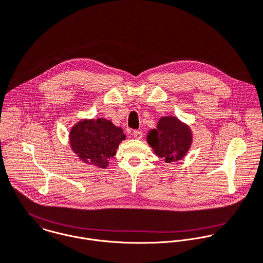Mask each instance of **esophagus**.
<instances>
[{"label":"esophagus","mask_w":263,"mask_h":263,"mask_svg":"<svg viewBox=\"0 0 263 263\" xmlns=\"http://www.w3.org/2000/svg\"><path fill=\"white\" fill-rule=\"evenodd\" d=\"M133 136H134L136 139L140 140V139H142V137H143V133H142L141 130H134V132H133Z\"/></svg>","instance_id":"34e87169"}]
</instances>
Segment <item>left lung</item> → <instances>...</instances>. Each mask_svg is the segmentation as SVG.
<instances>
[{"label": "left lung", "instance_id": "obj_1", "mask_svg": "<svg viewBox=\"0 0 263 263\" xmlns=\"http://www.w3.org/2000/svg\"><path fill=\"white\" fill-rule=\"evenodd\" d=\"M148 144L154 153L165 159L167 163L180 160L189 151L193 136L190 127L176 117H161L157 128L149 132Z\"/></svg>", "mask_w": 263, "mask_h": 263}]
</instances>
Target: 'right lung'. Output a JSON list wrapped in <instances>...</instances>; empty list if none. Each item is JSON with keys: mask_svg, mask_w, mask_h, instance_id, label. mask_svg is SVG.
<instances>
[{"mask_svg": "<svg viewBox=\"0 0 263 263\" xmlns=\"http://www.w3.org/2000/svg\"><path fill=\"white\" fill-rule=\"evenodd\" d=\"M125 139L121 127L105 118L81 120L70 130L72 151L85 163L105 168L108 159L116 154L121 141Z\"/></svg>", "mask_w": 263, "mask_h": 263, "instance_id": "1", "label": "right lung"}]
</instances>
